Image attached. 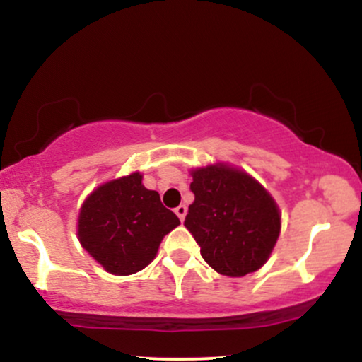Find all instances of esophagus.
<instances>
[{
	"mask_svg": "<svg viewBox=\"0 0 362 362\" xmlns=\"http://www.w3.org/2000/svg\"><path fill=\"white\" fill-rule=\"evenodd\" d=\"M175 214L178 216V219H180V221H184V218H185V214H187V206L180 204L178 207H175Z\"/></svg>",
	"mask_w": 362,
	"mask_h": 362,
	"instance_id": "34e87169",
	"label": "esophagus"
}]
</instances>
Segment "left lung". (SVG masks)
<instances>
[{
    "mask_svg": "<svg viewBox=\"0 0 362 362\" xmlns=\"http://www.w3.org/2000/svg\"><path fill=\"white\" fill-rule=\"evenodd\" d=\"M194 202L185 228L216 272L242 277L255 272L279 238L281 216L274 199L242 170L211 165L192 172Z\"/></svg>",
    "mask_w": 362,
    "mask_h": 362,
    "instance_id": "8db88e82",
    "label": "left lung"
}]
</instances>
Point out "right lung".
<instances>
[{"mask_svg":"<svg viewBox=\"0 0 362 362\" xmlns=\"http://www.w3.org/2000/svg\"><path fill=\"white\" fill-rule=\"evenodd\" d=\"M138 172L93 190L83 202L78 236L105 271L129 276L155 259L163 236L180 221L156 190L141 184Z\"/></svg>","mask_w":362,"mask_h":362,"instance_id":"add662e5","label":"right lung"}]
</instances>
